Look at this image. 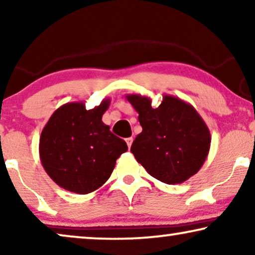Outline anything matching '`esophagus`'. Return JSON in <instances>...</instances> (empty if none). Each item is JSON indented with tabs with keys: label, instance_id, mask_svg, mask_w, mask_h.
I'll return each instance as SVG.
<instances>
[{
	"label": "esophagus",
	"instance_id": "obj_1",
	"mask_svg": "<svg viewBox=\"0 0 255 255\" xmlns=\"http://www.w3.org/2000/svg\"><path fill=\"white\" fill-rule=\"evenodd\" d=\"M125 140H127V144H128V148H130L131 145H132V141H133V138H132V137L127 138V139H125Z\"/></svg>",
	"mask_w": 255,
	"mask_h": 255
}]
</instances>
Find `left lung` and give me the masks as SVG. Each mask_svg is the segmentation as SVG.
<instances>
[{
  "mask_svg": "<svg viewBox=\"0 0 255 255\" xmlns=\"http://www.w3.org/2000/svg\"><path fill=\"white\" fill-rule=\"evenodd\" d=\"M139 114L142 131L131 152L149 175L167 184L182 183L195 175L210 149V131L191 104L163 95L159 107L147 96L127 95Z\"/></svg>",
  "mask_w": 255,
  "mask_h": 255,
  "instance_id": "1",
  "label": "left lung"
}]
</instances>
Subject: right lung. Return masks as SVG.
I'll use <instances>...</instances> for the list:
<instances>
[{
	"label": "right lung",
	"instance_id": "right-lung-1",
	"mask_svg": "<svg viewBox=\"0 0 255 255\" xmlns=\"http://www.w3.org/2000/svg\"><path fill=\"white\" fill-rule=\"evenodd\" d=\"M110 104L87 110L85 102L66 103L54 111L41 131L39 156L48 176L64 189L89 194L109 179L122 153L123 139L111 133L102 116Z\"/></svg>",
	"mask_w": 255,
	"mask_h": 255
}]
</instances>
